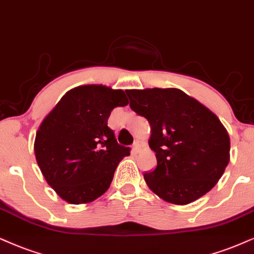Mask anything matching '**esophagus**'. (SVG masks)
I'll return each mask as SVG.
<instances>
[{
	"mask_svg": "<svg viewBox=\"0 0 254 254\" xmlns=\"http://www.w3.org/2000/svg\"><path fill=\"white\" fill-rule=\"evenodd\" d=\"M140 150H142V144H140V142H134L133 143V145H132V153H134V155H136V153H138V152H140Z\"/></svg>",
	"mask_w": 254,
	"mask_h": 254,
	"instance_id": "obj_1",
	"label": "esophagus"
}]
</instances>
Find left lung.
Segmentation results:
<instances>
[{"label": "left lung", "mask_w": 254, "mask_h": 254, "mask_svg": "<svg viewBox=\"0 0 254 254\" xmlns=\"http://www.w3.org/2000/svg\"><path fill=\"white\" fill-rule=\"evenodd\" d=\"M130 108L151 127L157 166L144 173L150 190L176 205L207 193L230 162V137L216 115L179 89L127 90Z\"/></svg>", "instance_id": "1"}]
</instances>
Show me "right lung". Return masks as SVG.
<instances>
[{
    "instance_id": "add662e5",
    "label": "right lung",
    "mask_w": 254,
    "mask_h": 254,
    "mask_svg": "<svg viewBox=\"0 0 254 254\" xmlns=\"http://www.w3.org/2000/svg\"><path fill=\"white\" fill-rule=\"evenodd\" d=\"M127 103L123 90L81 85L69 90L42 122L34 144L37 164L65 201L85 204L101 197L130 155L108 127L111 111Z\"/></svg>"
}]
</instances>
